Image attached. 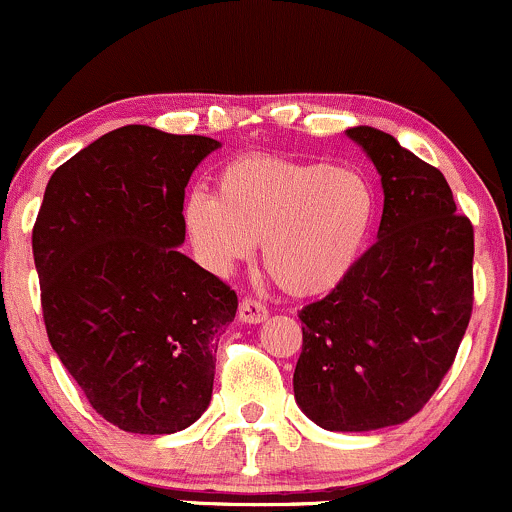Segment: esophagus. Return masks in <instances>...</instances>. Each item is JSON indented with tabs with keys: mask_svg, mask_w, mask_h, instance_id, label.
<instances>
[{
	"mask_svg": "<svg viewBox=\"0 0 512 512\" xmlns=\"http://www.w3.org/2000/svg\"><path fill=\"white\" fill-rule=\"evenodd\" d=\"M239 320H241V323H249V325L266 323V320H268V308L263 303H258V300H254V298L241 300Z\"/></svg>",
	"mask_w": 512,
	"mask_h": 512,
	"instance_id": "1",
	"label": "esophagus"
}]
</instances>
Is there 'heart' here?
<instances>
[{
	"label": "heart",
	"instance_id": "b5f03b06",
	"mask_svg": "<svg viewBox=\"0 0 512 512\" xmlns=\"http://www.w3.org/2000/svg\"><path fill=\"white\" fill-rule=\"evenodd\" d=\"M184 229L212 271L249 261L256 241L283 291L310 298L350 278L377 221V194L357 170L330 162L244 155L224 165L217 197L194 189L182 204Z\"/></svg>",
	"mask_w": 512,
	"mask_h": 512
}]
</instances>
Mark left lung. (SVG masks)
Here are the masks:
<instances>
[{
	"label": "left lung",
	"instance_id": "left-lung-1",
	"mask_svg": "<svg viewBox=\"0 0 512 512\" xmlns=\"http://www.w3.org/2000/svg\"><path fill=\"white\" fill-rule=\"evenodd\" d=\"M382 177L377 241L342 286L300 310L295 402L328 431L404 424L451 370L473 308V226L446 177L389 133L345 130Z\"/></svg>",
	"mask_w": 512,
	"mask_h": 512
}]
</instances>
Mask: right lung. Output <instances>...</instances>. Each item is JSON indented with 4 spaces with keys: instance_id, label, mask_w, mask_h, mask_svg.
Segmentation results:
<instances>
[{
    "instance_id": "right-lung-1",
    "label": "right lung",
    "mask_w": 512,
    "mask_h": 512,
    "mask_svg": "<svg viewBox=\"0 0 512 512\" xmlns=\"http://www.w3.org/2000/svg\"><path fill=\"white\" fill-rule=\"evenodd\" d=\"M219 147L125 125L46 184L31 246L49 342L91 407L130 434H175L212 402L239 300L179 246L184 187Z\"/></svg>"
}]
</instances>
